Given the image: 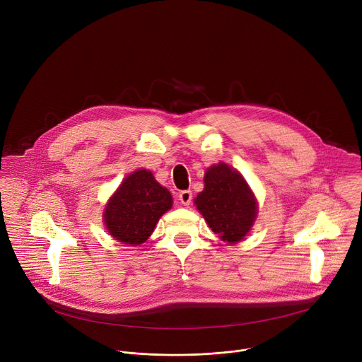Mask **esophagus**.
<instances>
[{
    "instance_id": "34e87169",
    "label": "esophagus",
    "mask_w": 362,
    "mask_h": 362,
    "mask_svg": "<svg viewBox=\"0 0 362 362\" xmlns=\"http://www.w3.org/2000/svg\"><path fill=\"white\" fill-rule=\"evenodd\" d=\"M192 199H193L192 190H182V192L179 193V200H180V203L185 204V206H189V204L192 203Z\"/></svg>"
}]
</instances>
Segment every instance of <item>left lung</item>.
<instances>
[{
  "label": "left lung",
  "instance_id": "left-lung-1",
  "mask_svg": "<svg viewBox=\"0 0 362 362\" xmlns=\"http://www.w3.org/2000/svg\"><path fill=\"white\" fill-rule=\"evenodd\" d=\"M204 189L194 204L209 228L223 242L238 243L250 230L257 202L242 175L226 163L214 165L204 173Z\"/></svg>",
  "mask_w": 362,
  "mask_h": 362
}]
</instances>
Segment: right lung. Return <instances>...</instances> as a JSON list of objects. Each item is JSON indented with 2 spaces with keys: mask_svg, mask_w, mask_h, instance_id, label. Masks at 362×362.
<instances>
[{
  "mask_svg": "<svg viewBox=\"0 0 362 362\" xmlns=\"http://www.w3.org/2000/svg\"><path fill=\"white\" fill-rule=\"evenodd\" d=\"M172 204L170 192L156 182L151 172L139 169L122 182L107 202L103 218L116 240L137 246L147 240Z\"/></svg>",
  "mask_w": 362,
  "mask_h": 362,
  "instance_id": "obj_1",
  "label": "right lung"
}]
</instances>
